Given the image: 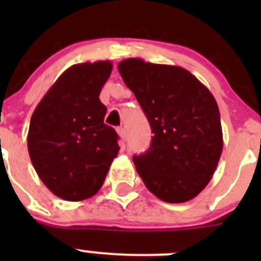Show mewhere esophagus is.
<instances>
[{
    "instance_id": "34e87169",
    "label": "esophagus",
    "mask_w": 261,
    "mask_h": 261,
    "mask_svg": "<svg viewBox=\"0 0 261 261\" xmlns=\"http://www.w3.org/2000/svg\"><path fill=\"white\" fill-rule=\"evenodd\" d=\"M116 131H117L118 136H120V139H121V141H122V143H125V140H126V131H125V128H123V127H117V128H116Z\"/></svg>"
}]
</instances>
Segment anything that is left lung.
Returning <instances> with one entry per match:
<instances>
[{
    "mask_svg": "<svg viewBox=\"0 0 261 261\" xmlns=\"http://www.w3.org/2000/svg\"><path fill=\"white\" fill-rule=\"evenodd\" d=\"M151 126L147 151L134 156L144 184L168 203L198 196L223 147L217 102L204 84L177 65L128 58L117 65Z\"/></svg>",
    "mask_w": 261,
    "mask_h": 261,
    "instance_id": "8db88e82",
    "label": "left lung"
}]
</instances>
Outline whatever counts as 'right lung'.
<instances>
[{"mask_svg":"<svg viewBox=\"0 0 261 261\" xmlns=\"http://www.w3.org/2000/svg\"><path fill=\"white\" fill-rule=\"evenodd\" d=\"M111 70L109 60L72 65L31 116V163L49 191L65 201L94 196L120 150L118 135L103 122L107 109L99 101Z\"/></svg>","mask_w":261,"mask_h":261,"instance_id":"add662e5","label":"right lung"}]
</instances>
